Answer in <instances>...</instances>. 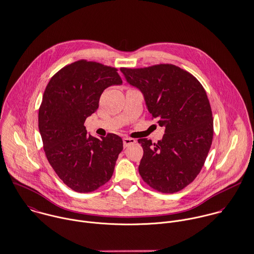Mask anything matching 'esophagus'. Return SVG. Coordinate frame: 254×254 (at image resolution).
I'll return each instance as SVG.
<instances>
[{"instance_id": "obj_1", "label": "esophagus", "mask_w": 254, "mask_h": 254, "mask_svg": "<svg viewBox=\"0 0 254 254\" xmlns=\"http://www.w3.org/2000/svg\"><path fill=\"white\" fill-rule=\"evenodd\" d=\"M136 143V140L135 139H133V138H124L123 139V145H124V147L126 148L127 146H129V145H132V144H135Z\"/></svg>"}]
</instances>
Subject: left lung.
<instances>
[{"instance_id": "1", "label": "left lung", "mask_w": 254, "mask_h": 254, "mask_svg": "<svg viewBox=\"0 0 254 254\" xmlns=\"http://www.w3.org/2000/svg\"><path fill=\"white\" fill-rule=\"evenodd\" d=\"M120 70L143 92L152 119L166 129L158 143L138 140L144 151L140 175L159 192H178L199 174L212 145L214 123L207 93L193 75L172 64Z\"/></svg>"}]
</instances>
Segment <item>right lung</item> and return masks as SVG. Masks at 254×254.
<instances>
[{
  "label": "right lung",
  "mask_w": 254,
  "mask_h": 254,
  "mask_svg": "<svg viewBox=\"0 0 254 254\" xmlns=\"http://www.w3.org/2000/svg\"><path fill=\"white\" fill-rule=\"evenodd\" d=\"M117 69L79 60L49 81L38 111V128L46 158L71 189L88 193L112 176L123 141L109 133L101 140L86 134L85 121L98 108L102 91L121 85Z\"/></svg>",
  "instance_id": "add662e5"
}]
</instances>
